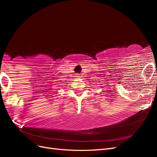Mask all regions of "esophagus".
<instances>
[{"label":"esophagus","mask_w":157,"mask_h":157,"mask_svg":"<svg viewBox=\"0 0 157 157\" xmlns=\"http://www.w3.org/2000/svg\"><path fill=\"white\" fill-rule=\"evenodd\" d=\"M76 77H79V74H76Z\"/></svg>","instance_id":"34e87169"}]
</instances>
